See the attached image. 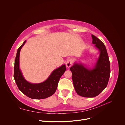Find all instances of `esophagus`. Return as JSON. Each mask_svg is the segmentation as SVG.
<instances>
[{
    "label": "esophagus",
    "instance_id": "1",
    "mask_svg": "<svg viewBox=\"0 0 125 125\" xmlns=\"http://www.w3.org/2000/svg\"><path fill=\"white\" fill-rule=\"evenodd\" d=\"M73 60L72 59H69L67 60L66 61V66L67 67L69 68L70 67H71L72 65V63H73Z\"/></svg>",
    "mask_w": 125,
    "mask_h": 125
}]
</instances>
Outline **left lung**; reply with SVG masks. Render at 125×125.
Instances as JSON below:
<instances>
[{"label":"left lung","instance_id":"left-lung-1","mask_svg":"<svg viewBox=\"0 0 125 125\" xmlns=\"http://www.w3.org/2000/svg\"><path fill=\"white\" fill-rule=\"evenodd\" d=\"M92 44L99 51V55L92 68L81 62H75L70 68L77 93L82 97L97 96L106 87L110 74V62L105 45L95 36L91 35Z\"/></svg>","mask_w":125,"mask_h":125}]
</instances>
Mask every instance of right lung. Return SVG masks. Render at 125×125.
<instances>
[{"label": "right lung", "instance_id": "1", "mask_svg": "<svg viewBox=\"0 0 125 125\" xmlns=\"http://www.w3.org/2000/svg\"><path fill=\"white\" fill-rule=\"evenodd\" d=\"M26 42L25 41L18 48L14 65V77L20 91L27 97L33 99H42L54 94L57 88L60 78L66 70L65 64H62L54 70L44 82L40 83H31L24 77L20 68V56L22 47Z\"/></svg>", "mask_w": 125, "mask_h": 125}]
</instances>
